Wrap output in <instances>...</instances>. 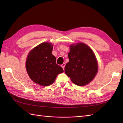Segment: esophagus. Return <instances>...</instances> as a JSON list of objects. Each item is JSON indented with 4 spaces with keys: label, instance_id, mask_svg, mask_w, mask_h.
I'll return each instance as SVG.
<instances>
[{
    "label": "esophagus",
    "instance_id": "34e87169",
    "mask_svg": "<svg viewBox=\"0 0 123 123\" xmlns=\"http://www.w3.org/2000/svg\"><path fill=\"white\" fill-rule=\"evenodd\" d=\"M65 65H66V64L65 63H64V64H62V65H61V66H62V67L63 68V69H65Z\"/></svg>",
    "mask_w": 123,
    "mask_h": 123
}]
</instances>
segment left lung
I'll list each match as a JSON object with an SVG mask.
<instances>
[{
  "label": "left lung",
  "instance_id": "obj_1",
  "mask_svg": "<svg viewBox=\"0 0 123 123\" xmlns=\"http://www.w3.org/2000/svg\"><path fill=\"white\" fill-rule=\"evenodd\" d=\"M68 58L65 72L74 84L83 86L93 80L98 72V62L93 52L87 45L78 43L71 46Z\"/></svg>",
  "mask_w": 123,
  "mask_h": 123
}]
</instances>
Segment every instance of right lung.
<instances>
[{
	"instance_id": "add662e5",
	"label": "right lung",
	"mask_w": 123,
	"mask_h": 123,
	"mask_svg": "<svg viewBox=\"0 0 123 123\" xmlns=\"http://www.w3.org/2000/svg\"><path fill=\"white\" fill-rule=\"evenodd\" d=\"M53 45L43 43L34 48L27 56L25 67L28 75L34 83L43 86L53 84L59 73L64 72L56 64L52 54Z\"/></svg>"
}]
</instances>
